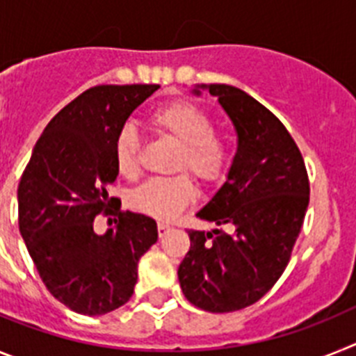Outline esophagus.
I'll use <instances>...</instances> for the list:
<instances>
[{
    "instance_id": "esophagus-1",
    "label": "esophagus",
    "mask_w": 356,
    "mask_h": 356,
    "mask_svg": "<svg viewBox=\"0 0 356 356\" xmlns=\"http://www.w3.org/2000/svg\"><path fill=\"white\" fill-rule=\"evenodd\" d=\"M170 229H172V227H170L168 224H157V233H159V238L165 236Z\"/></svg>"
}]
</instances>
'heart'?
Masks as SVG:
<instances>
[{
  "mask_svg": "<svg viewBox=\"0 0 356 356\" xmlns=\"http://www.w3.org/2000/svg\"><path fill=\"white\" fill-rule=\"evenodd\" d=\"M150 125L181 145L177 170H190L206 184L225 177L231 165L229 143L216 134L215 122L206 111L190 102H172L150 114ZM114 165L127 179L140 174V138L131 127H123L114 140ZM195 200V182L186 174L152 179L131 193L136 211L163 222L174 220Z\"/></svg>",
  "mask_w": 356,
  "mask_h": 356,
  "instance_id": "1",
  "label": "heart"
}]
</instances>
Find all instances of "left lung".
Masks as SVG:
<instances>
[{
  "label": "left lung",
  "mask_w": 356,
  "mask_h": 356,
  "mask_svg": "<svg viewBox=\"0 0 356 356\" xmlns=\"http://www.w3.org/2000/svg\"><path fill=\"white\" fill-rule=\"evenodd\" d=\"M233 122L238 148L227 179L197 216L218 229H190L179 265L184 298L213 314L254 305L286 268L310 200L307 166L285 125L242 89L202 84ZM226 227V231L221 229Z\"/></svg>",
  "instance_id": "1"
}]
</instances>
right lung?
<instances>
[{"instance_id": "1", "label": "right lung", "mask_w": 356, "mask_h": 356, "mask_svg": "<svg viewBox=\"0 0 356 356\" xmlns=\"http://www.w3.org/2000/svg\"><path fill=\"white\" fill-rule=\"evenodd\" d=\"M159 86H97L58 111L33 147L17 188L19 231L46 289L76 314L104 315L134 293L138 261L157 242L150 216L113 206L114 140ZM117 216L97 235L94 216Z\"/></svg>"}]
</instances>
